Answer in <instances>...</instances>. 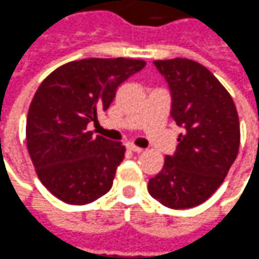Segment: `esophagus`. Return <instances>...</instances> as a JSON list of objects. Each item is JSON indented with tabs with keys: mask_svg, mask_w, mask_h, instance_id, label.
<instances>
[{
	"mask_svg": "<svg viewBox=\"0 0 259 259\" xmlns=\"http://www.w3.org/2000/svg\"><path fill=\"white\" fill-rule=\"evenodd\" d=\"M126 148H128V150H130V151H133V152H138V154L144 151V150H142V148H140V147L134 145L133 142H128V144H126Z\"/></svg>",
	"mask_w": 259,
	"mask_h": 259,
	"instance_id": "34e87169",
	"label": "esophagus"
}]
</instances>
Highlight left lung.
Returning <instances> with one entry per match:
<instances>
[{"label":"left lung","instance_id":"left-lung-1","mask_svg":"<svg viewBox=\"0 0 259 259\" xmlns=\"http://www.w3.org/2000/svg\"><path fill=\"white\" fill-rule=\"evenodd\" d=\"M171 91V117L184 128L174 155L148 182L172 209L192 208L224 182L239 150V119L230 93L204 65L187 58L154 61Z\"/></svg>","mask_w":259,"mask_h":259}]
</instances>
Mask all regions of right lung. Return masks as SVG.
I'll return each mask as SVG.
<instances>
[{
    "label": "right lung",
    "mask_w": 259,
    "mask_h": 259,
    "mask_svg": "<svg viewBox=\"0 0 259 259\" xmlns=\"http://www.w3.org/2000/svg\"><path fill=\"white\" fill-rule=\"evenodd\" d=\"M144 67L145 61L131 58L72 61L38 87L27 117V148L39 181L58 199L84 205L111 190L125 147L94 137L87 125Z\"/></svg>",
    "instance_id": "right-lung-1"
}]
</instances>
